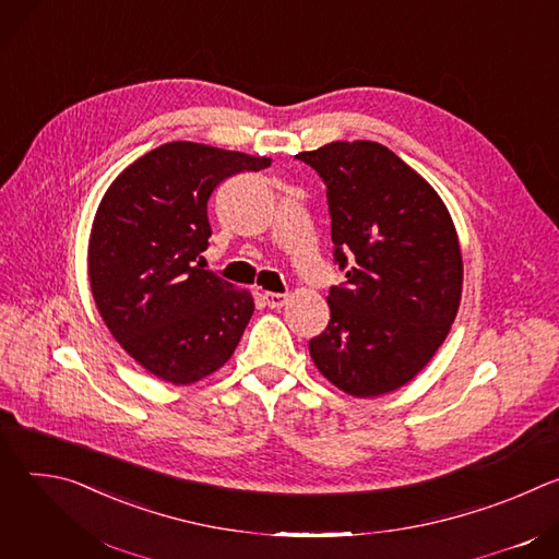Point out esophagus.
<instances>
[{
	"instance_id": "1",
	"label": "esophagus",
	"mask_w": 559,
	"mask_h": 559,
	"mask_svg": "<svg viewBox=\"0 0 559 559\" xmlns=\"http://www.w3.org/2000/svg\"><path fill=\"white\" fill-rule=\"evenodd\" d=\"M263 300H265V305H267V307L278 309V307L287 305L289 296H287V294H276V292H265V294H263Z\"/></svg>"
}]
</instances>
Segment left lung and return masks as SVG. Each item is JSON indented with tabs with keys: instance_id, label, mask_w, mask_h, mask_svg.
Instances as JSON below:
<instances>
[{
	"instance_id": "8db88e82",
	"label": "left lung",
	"mask_w": 559,
	"mask_h": 559,
	"mask_svg": "<svg viewBox=\"0 0 559 559\" xmlns=\"http://www.w3.org/2000/svg\"><path fill=\"white\" fill-rule=\"evenodd\" d=\"M328 186L334 257L353 265L328 296L330 325L309 354L332 384L376 397L414 380L451 332L462 252L440 194L376 141L296 154Z\"/></svg>"
}]
</instances>
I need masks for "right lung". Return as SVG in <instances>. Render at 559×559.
<instances>
[{
    "mask_svg": "<svg viewBox=\"0 0 559 559\" xmlns=\"http://www.w3.org/2000/svg\"><path fill=\"white\" fill-rule=\"evenodd\" d=\"M270 164L173 141L139 156L106 190L88 241L91 289L115 341L152 376L199 382L241 341L254 298L203 270L207 199L227 177Z\"/></svg>",
    "mask_w": 559,
    "mask_h": 559,
    "instance_id": "1",
    "label": "right lung"
}]
</instances>
